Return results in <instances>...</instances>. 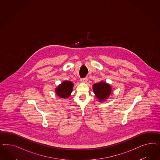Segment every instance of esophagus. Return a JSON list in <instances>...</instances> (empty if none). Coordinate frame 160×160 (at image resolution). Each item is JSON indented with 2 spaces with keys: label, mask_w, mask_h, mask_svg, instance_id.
<instances>
[{
  "label": "esophagus",
  "mask_w": 160,
  "mask_h": 160,
  "mask_svg": "<svg viewBox=\"0 0 160 160\" xmlns=\"http://www.w3.org/2000/svg\"><path fill=\"white\" fill-rule=\"evenodd\" d=\"M87 80H88V79H87V78H82L80 79V82H84V83L87 82Z\"/></svg>",
  "instance_id": "34e87169"
}]
</instances>
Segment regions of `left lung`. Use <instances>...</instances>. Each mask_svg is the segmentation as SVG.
<instances>
[{"mask_svg":"<svg viewBox=\"0 0 160 160\" xmlns=\"http://www.w3.org/2000/svg\"><path fill=\"white\" fill-rule=\"evenodd\" d=\"M93 92L100 102H103L110 96L112 92V87L104 82L96 83L92 86Z\"/></svg>","mask_w":160,"mask_h":160,"instance_id":"left-lung-1","label":"left lung"}]
</instances>
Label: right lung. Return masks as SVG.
I'll return each mask as SVG.
<instances>
[{
    "label": "right lung",
    "mask_w": 160,
    "mask_h": 160,
    "mask_svg": "<svg viewBox=\"0 0 160 160\" xmlns=\"http://www.w3.org/2000/svg\"><path fill=\"white\" fill-rule=\"evenodd\" d=\"M73 82L69 81H64L60 84L55 90L57 95L60 98H68L73 90Z\"/></svg>",
    "instance_id": "add662e5"
}]
</instances>
